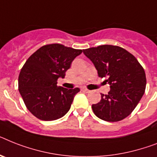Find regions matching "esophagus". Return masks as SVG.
Wrapping results in <instances>:
<instances>
[{"instance_id": "obj_1", "label": "esophagus", "mask_w": 157, "mask_h": 157, "mask_svg": "<svg viewBox=\"0 0 157 157\" xmlns=\"http://www.w3.org/2000/svg\"><path fill=\"white\" fill-rule=\"evenodd\" d=\"M82 91H84V92H86V93L90 92V90H87L86 88H82Z\"/></svg>"}]
</instances>
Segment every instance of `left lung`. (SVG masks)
<instances>
[{
	"instance_id": "1",
	"label": "left lung",
	"mask_w": 157,
	"mask_h": 157,
	"mask_svg": "<svg viewBox=\"0 0 157 157\" xmlns=\"http://www.w3.org/2000/svg\"><path fill=\"white\" fill-rule=\"evenodd\" d=\"M94 65L99 77L107 78L110 85L107 94L92 105L94 115L108 122H117L128 116L136 108L146 87L144 70L132 54L124 48L112 45L83 50Z\"/></svg>"
}]
</instances>
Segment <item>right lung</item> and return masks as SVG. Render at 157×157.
<instances>
[{"label":"right lung","instance_id":"add662e5","mask_svg":"<svg viewBox=\"0 0 157 157\" xmlns=\"http://www.w3.org/2000/svg\"><path fill=\"white\" fill-rule=\"evenodd\" d=\"M82 50L61 44L41 46L29 57L21 70L18 89L27 109L45 121L58 120L68 112L78 87L57 86L64 78L71 63Z\"/></svg>","mask_w":157,"mask_h":157}]
</instances>
